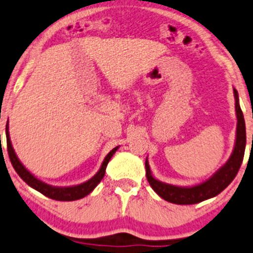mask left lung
I'll use <instances>...</instances> for the list:
<instances>
[{
	"label": "left lung",
	"mask_w": 253,
	"mask_h": 253,
	"mask_svg": "<svg viewBox=\"0 0 253 253\" xmlns=\"http://www.w3.org/2000/svg\"><path fill=\"white\" fill-rule=\"evenodd\" d=\"M234 98H235V113L238 124H236L235 144H234L233 153L228 161L206 180L199 183V184L191 185V187H178V185L164 183L156 179L151 173L147 158L145 171H147L148 182L154 191L164 200L177 205L198 204L217 196L220 191L224 190L233 182L235 175L238 174L241 164H243L246 148L245 120H244V114L241 111L240 104H239L238 91L235 88H234Z\"/></svg>",
	"instance_id": "left-lung-1"
}]
</instances>
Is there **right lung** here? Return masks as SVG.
Here are the masks:
<instances>
[{
  "mask_svg": "<svg viewBox=\"0 0 253 253\" xmlns=\"http://www.w3.org/2000/svg\"><path fill=\"white\" fill-rule=\"evenodd\" d=\"M6 137H7V149H8V155H9V160L12 162L13 167H14L15 172L20 175L21 179L26 183L28 185H30L31 188L40 191L41 194H43L47 198L53 199V200L58 201H74L79 200V199L84 198V196L88 195L89 193H92L93 189L99 184L100 180L103 179L105 174V169L108 166V162L110 161L111 156L116 153L119 147H115L113 150H110V153L105 156L104 161H103L102 166H100L99 171L97 172L91 179L86 180V182L81 183L78 185H71V187H53V185L47 184V183L42 182L39 178H36L35 175L31 173L23 164L18 159L17 154H15L14 149L12 147V142H10L9 138V131H8V124L6 126Z\"/></svg>",
  "mask_w": 253,
  "mask_h": 253,
  "instance_id": "1",
  "label": "right lung"
}]
</instances>
